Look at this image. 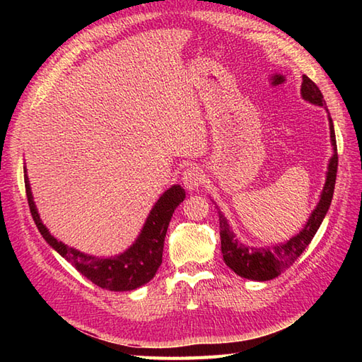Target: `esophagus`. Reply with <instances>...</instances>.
<instances>
[{
  "mask_svg": "<svg viewBox=\"0 0 362 362\" xmlns=\"http://www.w3.org/2000/svg\"><path fill=\"white\" fill-rule=\"evenodd\" d=\"M204 175L197 166H189L182 173V183L188 191H194L202 185Z\"/></svg>",
  "mask_w": 362,
  "mask_h": 362,
  "instance_id": "esophagus-1",
  "label": "esophagus"
}]
</instances>
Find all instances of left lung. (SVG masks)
<instances>
[{
  "instance_id": "8db88e82",
  "label": "left lung",
  "mask_w": 362,
  "mask_h": 362,
  "mask_svg": "<svg viewBox=\"0 0 362 362\" xmlns=\"http://www.w3.org/2000/svg\"><path fill=\"white\" fill-rule=\"evenodd\" d=\"M300 91H302V98L305 101H308L314 105L325 107V110L328 112L324 95L320 93L319 87L308 78V76H303L302 88H300ZM328 122L329 138H332L333 146V157L329 158L325 187L322 189L319 204L311 213V216L302 228V232L292 236L289 241L271 245V247H252V245H245L241 241H238L235 233L230 230L226 216L221 213L216 205L221 227V252L222 257H224L226 264L232 269L236 275L243 276V279L257 281H267L275 279V276H279L281 272L286 271V269L302 255L303 250L308 247V244L311 243L314 235H316L322 221H324L325 214L329 209V205H332L337 173V146L333 119L329 117V113Z\"/></svg>"
}]
</instances>
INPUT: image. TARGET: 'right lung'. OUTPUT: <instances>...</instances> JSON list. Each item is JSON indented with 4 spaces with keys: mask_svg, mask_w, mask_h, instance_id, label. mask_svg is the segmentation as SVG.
Wrapping results in <instances>:
<instances>
[{
    "mask_svg": "<svg viewBox=\"0 0 362 362\" xmlns=\"http://www.w3.org/2000/svg\"><path fill=\"white\" fill-rule=\"evenodd\" d=\"M25 187L30 214H33L38 232L42 233L45 241L57 253H60L68 263H71L78 269L83 276H87L91 283L109 291H132L153 279V275H156L161 264L169 221H171L177 205L185 199V189L180 185H173L166 189L153 205L136 241L121 255L98 258L82 253L74 247H68L66 244L54 238L49 233V230L43 226L40 214L37 211L26 174Z\"/></svg>",
    "mask_w": 362,
    "mask_h": 362,
    "instance_id": "right-lung-1",
    "label": "right lung"
}]
</instances>
